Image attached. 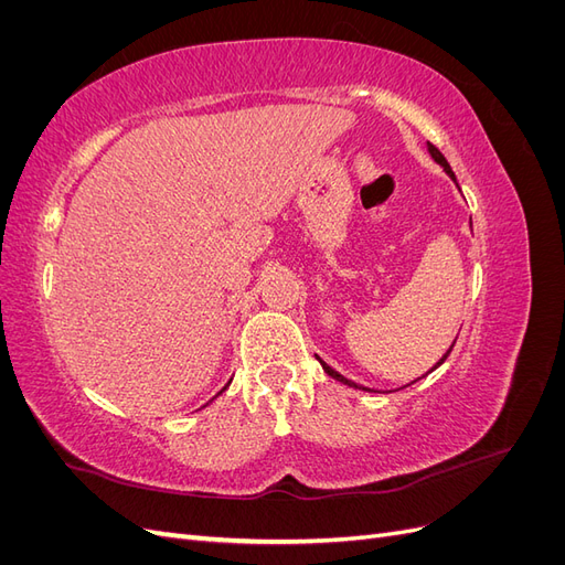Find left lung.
<instances>
[{
    "label": "left lung",
    "instance_id": "8db88e82",
    "mask_svg": "<svg viewBox=\"0 0 565 565\" xmlns=\"http://www.w3.org/2000/svg\"><path fill=\"white\" fill-rule=\"evenodd\" d=\"M429 152H431V158H434V160H436V162H438V164H440L443 169H446V174H448V177H450V179H452V181L457 183V179H455V172H452V169H450L448 160H446V158H443V152H440V150H438V148H436L434 143H429ZM452 347H455V341H452ZM452 347L448 349V353H446V355H443V358H440V361H438V363H436V365H434L431 370H436L438 365H443V363H446V358L450 355ZM318 361H320V358H318ZM320 365H322V370H324V372H328V374H330V377H332V380H337V382H341V384H347V386H353V388H363V391H370V388H365V386H358V384H353L351 380H347V377H344V374H339L337 370H332V367H330L328 363H322V361H320ZM431 370H429V372H431Z\"/></svg>",
    "mask_w": 565,
    "mask_h": 565
}]
</instances>
